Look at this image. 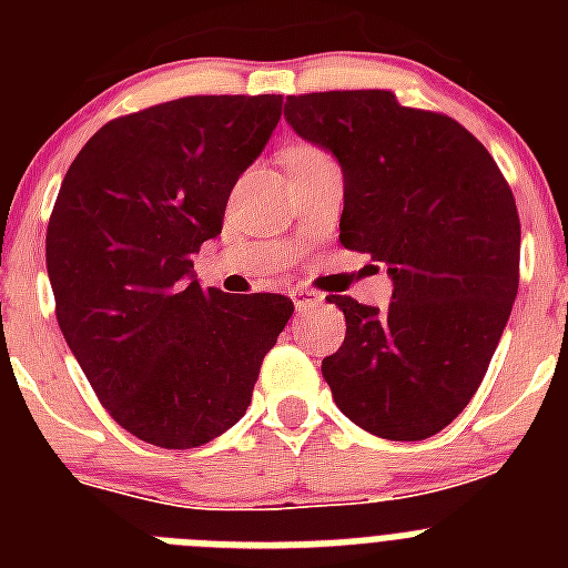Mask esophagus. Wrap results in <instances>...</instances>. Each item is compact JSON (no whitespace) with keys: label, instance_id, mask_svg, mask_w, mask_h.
Wrapping results in <instances>:
<instances>
[{"label":"esophagus","instance_id":"esophagus-1","mask_svg":"<svg viewBox=\"0 0 568 568\" xmlns=\"http://www.w3.org/2000/svg\"><path fill=\"white\" fill-rule=\"evenodd\" d=\"M290 295H293V301H295V310H313V307H318L321 301H324V295L315 293V290H307V287H295Z\"/></svg>","mask_w":568,"mask_h":568}]
</instances>
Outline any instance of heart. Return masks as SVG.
<instances>
[{
  "instance_id": "1",
  "label": "heart",
  "mask_w": 568,
  "mask_h": 568,
  "mask_svg": "<svg viewBox=\"0 0 568 568\" xmlns=\"http://www.w3.org/2000/svg\"><path fill=\"white\" fill-rule=\"evenodd\" d=\"M329 162L327 150L315 148V144H293L287 150V164H318Z\"/></svg>"
}]
</instances>
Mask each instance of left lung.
<instances>
[{
  "label": "left lung",
  "mask_w": 568,
  "mask_h": 568,
  "mask_svg": "<svg viewBox=\"0 0 568 568\" xmlns=\"http://www.w3.org/2000/svg\"><path fill=\"white\" fill-rule=\"evenodd\" d=\"M284 115L344 170L341 244L384 261L389 307L327 295L346 335L321 373L346 418L424 440L478 393L520 284V219L489 150L393 90L287 97Z\"/></svg>",
  "instance_id": "1"
}]
</instances>
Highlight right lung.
<instances>
[{
  "label": "right lung",
  "instance_id": "right-lung-1",
  "mask_svg": "<svg viewBox=\"0 0 568 568\" xmlns=\"http://www.w3.org/2000/svg\"><path fill=\"white\" fill-rule=\"evenodd\" d=\"M281 102L184 97L110 119L50 213L59 329L110 418L162 449L202 446L244 418L295 310L287 295H227L193 275Z\"/></svg>",
  "mask_w": 568,
  "mask_h": 568
}]
</instances>
